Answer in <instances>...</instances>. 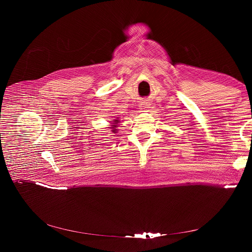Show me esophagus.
<instances>
[{
	"label": "esophagus",
	"mask_w": 252,
	"mask_h": 252,
	"mask_svg": "<svg viewBox=\"0 0 252 252\" xmlns=\"http://www.w3.org/2000/svg\"><path fill=\"white\" fill-rule=\"evenodd\" d=\"M150 107V102L149 101H142L140 103V109L141 110H146V109H149Z\"/></svg>",
	"instance_id": "1"
}]
</instances>
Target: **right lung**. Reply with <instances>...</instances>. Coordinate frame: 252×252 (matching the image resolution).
Instances as JSON below:
<instances>
[{
	"label": "right lung",
	"instance_id": "add662e5",
	"mask_svg": "<svg viewBox=\"0 0 252 252\" xmlns=\"http://www.w3.org/2000/svg\"><path fill=\"white\" fill-rule=\"evenodd\" d=\"M118 122H119V121H118V120H116L114 123H118ZM113 125H114V126H113V128H115V127H117V126H117V124H113ZM115 130H116V129H114L113 131L115 132Z\"/></svg>",
	"mask_w": 252,
	"mask_h": 252
}]
</instances>
